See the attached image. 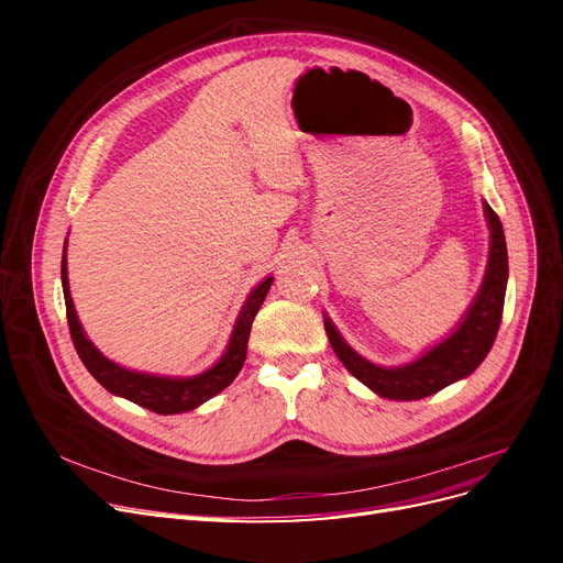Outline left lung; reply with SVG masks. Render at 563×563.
I'll return each mask as SVG.
<instances>
[{
	"label": "left lung",
	"instance_id": "left-lung-1",
	"mask_svg": "<svg viewBox=\"0 0 563 563\" xmlns=\"http://www.w3.org/2000/svg\"><path fill=\"white\" fill-rule=\"evenodd\" d=\"M484 213L490 230V244L488 265L484 282L479 286V294L474 296L465 317L457 321V327L441 340V343L424 350L418 360L401 366L373 364L345 343V338L338 333L329 314L323 317V329H327V335L331 340L333 352L338 354V360L345 364V368L356 380L376 391L378 397L395 401L424 399L430 395H437L439 389L449 387L451 383L467 378L470 373H474L486 360L503 321L509 267L500 218L486 201Z\"/></svg>",
	"mask_w": 563,
	"mask_h": 563
}]
</instances>
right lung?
Instances as JSON below:
<instances>
[{"instance_id":"add662e5","label":"right lung","mask_w":563,"mask_h":563,"mask_svg":"<svg viewBox=\"0 0 563 563\" xmlns=\"http://www.w3.org/2000/svg\"><path fill=\"white\" fill-rule=\"evenodd\" d=\"M67 246V240H65ZM272 279L275 277H265L258 286L253 288L249 298L244 300L240 317L234 321V329L230 335V343L223 352L220 360L201 371L199 376H187V378H174V376H157V373H143V371H131L114 364L112 360L100 352L91 340L84 333L75 302L70 296V282H67V258L63 253V263H60V282H63V296H65V310H67V327H70V335L75 350L79 354L81 364L87 366L91 376L103 385L110 395L114 397H124L133 404H139L143 408H150L159 416H174V413H187L192 408L201 406L203 401H209L216 397L218 391H223L236 376L246 362V345H249V335H251V323L258 314L261 305L269 291Z\"/></svg>"}]
</instances>
